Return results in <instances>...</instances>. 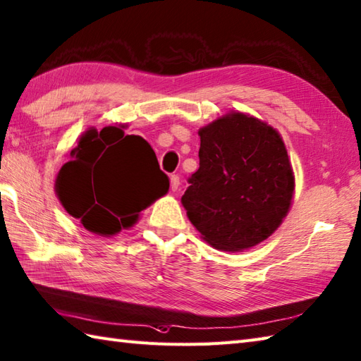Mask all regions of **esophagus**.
I'll list each match as a JSON object with an SVG mask.
<instances>
[{
	"instance_id": "1",
	"label": "esophagus",
	"mask_w": 361,
	"mask_h": 361,
	"mask_svg": "<svg viewBox=\"0 0 361 361\" xmlns=\"http://www.w3.org/2000/svg\"><path fill=\"white\" fill-rule=\"evenodd\" d=\"M180 188V176L178 175H172L171 176V189L172 190H178Z\"/></svg>"
}]
</instances>
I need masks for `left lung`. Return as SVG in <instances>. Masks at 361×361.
Here are the masks:
<instances>
[{"label":"left lung","mask_w":361,"mask_h":361,"mask_svg":"<svg viewBox=\"0 0 361 361\" xmlns=\"http://www.w3.org/2000/svg\"><path fill=\"white\" fill-rule=\"evenodd\" d=\"M200 167L181 197L203 241L225 252L255 247L291 208L294 172L280 133L230 111L199 130Z\"/></svg>","instance_id":"obj_1"}]
</instances>
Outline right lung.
<instances>
[{"label":"right lung","instance_id":"1","mask_svg":"<svg viewBox=\"0 0 361 361\" xmlns=\"http://www.w3.org/2000/svg\"><path fill=\"white\" fill-rule=\"evenodd\" d=\"M125 126H92L82 133L54 181L63 209L104 238L131 228L140 211L169 190L150 144L125 134Z\"/></svg>","mask_w":361,"mask_h":361}]
</instances>
